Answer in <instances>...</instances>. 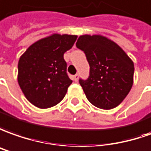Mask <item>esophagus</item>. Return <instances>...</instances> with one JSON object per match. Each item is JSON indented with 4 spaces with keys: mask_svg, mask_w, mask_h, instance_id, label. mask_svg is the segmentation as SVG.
<instances>
[{
    "mask_svg": "<svg viewBox=\"0 0 151 151\" xmlns=\"http://www.w3.org/2000/svg\"><path fill=\"white\" fill-rule=\"evenodd\" d=\"M73 80L76 82L78 81V80H79V75H78V74H76V75H75V76H74Z\"/></svg>",
    "mask_w": 151,
    "mask_h": 151,
    "instance_id": "esophagus-1",
    "label": "esophagus"
}]
</instances>
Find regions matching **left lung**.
<instances>
[{
    "label": "left lung",
    "mask_w": 151,
    "mask_h": 151,
    "mask_svg": "<svg viewBox=\"0 0 151 151\" xmlns=\"http://www.w3.org/2000/svg\"><path fill=\"white\" fill-rule=\"evenodd\" d=\"M76 47L86 53L90 67L89 78L80 80L86 98L99 109L116 108L132 87V60L116 42L102 35H81Z\"/></svg>",
    "instance_id": "obj_1"
}]
</instances>
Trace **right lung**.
<instances>
[{
  "label": "right lung",
  "instance_id": "right-lung-1",
  "mask_svg": "<svg viewBox=\"0 0 151 151\" xmlns=\"http://www.w3.org/2000/svg\"><path fill=\"white\" fill-rule=\"evenodd\" d=\"M76 38V35L52 34L33 43L19 58V86L35 107L48 109L65 97L72 81L66 74L63 55Z\"/></svg>",
  "mask_w": 151,
  "mask_h": 151
}]
</instances>
